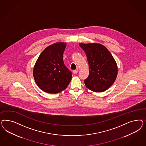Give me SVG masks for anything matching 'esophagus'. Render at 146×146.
I'll return each instance as SVG.
<instances>
[{
	"instance_id": "34e87169",
	"label": "esophagus",
	"mask_w": 146,
	"mask_h": 146,
	"mask_svg": "<svg viewBox=\"0 0 146 146\" xmlns=\"http://www.w3.org/2000/svg\"><path fill=\"white\" fill-rule=\"evenodd\" d=\"M78 72V70H73V73L74 74H77Z\"/></svg>"
}]
</instances>
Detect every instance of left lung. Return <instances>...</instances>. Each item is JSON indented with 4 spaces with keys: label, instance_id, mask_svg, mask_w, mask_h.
I'll return each mask as SVG.
<instances>
[{
    "label": "left lung",
    "instance_id": "8db88e82",
    "mask_svg": "<svg viewBox=\"0 0 146 146\" xmlns=\"http://www.w3.org/2000/svg\"><path fill=\"white\" fill-rule=\"evenodd\" d=\"M87 58L89 74L84 80L86 87L95 92H103L115 82L118 68L109 50L98 43L79 44Z\"/></svg>",
    "mask_w": 146,
    "mask_h": 146
}]
</instances>
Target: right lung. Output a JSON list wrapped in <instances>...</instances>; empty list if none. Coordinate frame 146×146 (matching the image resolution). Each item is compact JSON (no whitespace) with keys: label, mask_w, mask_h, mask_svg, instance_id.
Returning a JSON list of instances; mask_svg holds the SVG:
<instances>
[{"label":"right lung","mask_w":146,"mask_h":146,"mask_svg":"<svg viewBox=\"0 0 146 146\" xmlns=\"http://www.w3.org/2000/svg\"><path fill=\"white\" fill-rule=\"evenodd\" d=\"M66 44L59 42L51 45L40 53L36 62L33 75L41 90L56 94L67 88L72 79V72L65 65L63 53Z\"/></svg>","instance_id":"right-lung-1"}]
</instances>
